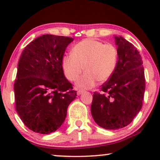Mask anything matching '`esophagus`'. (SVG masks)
<instances>
[{
	"mask_svg": "<svg viewBox=\"0 0 160 160\" xmlns=\"http://www.w3.org/2000/svg\"><path fill=\"white\" fill-rule=\"evenodd\" d=\"M76 90H77V94L78 95H81V94H82L84 92V90H82V89H76Z\"/></svg>",
	"mask_w": 160,
	"mask_h": 160,
	"instance_id": "obj_1",
	"label": "esophagus"
}]
</instances>
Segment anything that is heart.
<instances>
[{"label":"heart","instance_id":"1","mask_svg":"<svg viewBox=\"0 0 160 160\" xmlns=\"http://www.w3.org/2000/svg\"><path fill=\"white\" fill-rule=\"evenodd\" d=\"M72 54L62 59V69L68 79L74 82L84 71L86 72L76 84L82 88H91L96 82L103 83L116 71L119 52L112 43H104L95 39H84L72 49Z\"/></svg>","mask_w":160,"mask_h":160}]
</instances>
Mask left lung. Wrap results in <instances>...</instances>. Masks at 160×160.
Returning a JSON list of instances; mask_svg holds the SVG:
<instances>
[{
  "label": "left lung",
  "instance_id": "8db88e82",
  "mask_svg": "<svg viewBox=\"0 0 160 160\" xmlns=\"http://www.w3.org/2000/svg\"><path fill=\"white\" fill-rule=\"evenodd\" d=\"M119 60L112 76L93 94L91 113L100 127L118 130L130 124L143 106L146 82L141 57L134 45L115 37Z\"/></svg>",
  "mask_w": 160,
  "mask_h": 160
}]
</instances>
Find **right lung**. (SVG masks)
I'll list each match as a JSON object with an SVG mask.
<instances>
[{
  "mask_svg": "<svg viewBox=\"0 0 160 160\" xmlns=\"http://www.w3.org/2000/svg\"><path fill=\"white\" fill-rule=\"evenodd\" d=\"M73 41L71 37L43 35L22 52L14 85L15 105L22 121L35 132H55L77 95L62 66L65 49Z\"/></svg>",
  "mask_w": 160,
  "mask_h": 160,
  "instance_id": "add662e5",
  "label": "right lung"
}]
</instances>
